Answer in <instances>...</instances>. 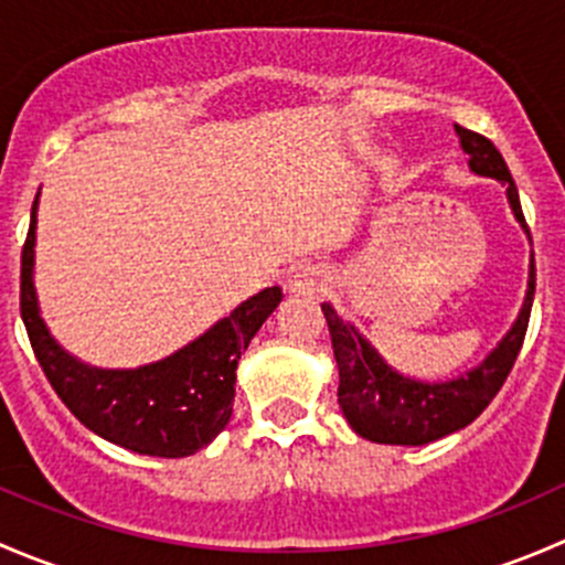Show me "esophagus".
I'll list each match as a JSON object with an SVG mask.
<instances>
[{"instance_id":"34e87169","label":"esophagus","mask_w":565,"mask_h":565,"mask_svg":"<svg viewBox=\"0 0 565 565\" xmlns=\"http://www.w3.org/2000/svg\"><path fill=\"white\" fill-rule=\"evenodd\" d=\"M324 281H328V276H324L322 267L317 265H303L298 267V270L292 273V278H289V295H317L324 289Z\"/></svg>"}]
</instances>
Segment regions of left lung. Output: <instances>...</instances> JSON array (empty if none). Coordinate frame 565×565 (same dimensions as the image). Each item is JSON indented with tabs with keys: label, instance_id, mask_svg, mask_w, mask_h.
<instances>
[{
	"label": "left lung",
	"instance_id": "1",
	"mask_svg": "<svg viewBox=\"0 0 565 565\" xmlns=\"http://www.w3.org/2000/svg\"><path fill=\"white\" fill-rule=\"evenodd\" d=\"M457 136L461 150L470 158L467 163H470L472 172L494 177L500 185H505V196L514 210V218L530 235L525 215H522L520 191H516L514 177H511L498 147L487 136L472 134L461 125H457ZM533 295L535 262L530 259L527 295L516 322L511 324L503 341L483 358V363H478L476 369H470L457 380H448V383H420V380L398 374L358 333L355 324L344 322L330 303H322L330 341H333V355L339 363V404L347 424L355 429V435L372 443H383V446H426V443H435L440 437L465 429L489 407V402L498 396L505 377L514 369L527 333Z\"/></svg>",
	"mask_w": 565,
	"mask_h": 565
}]
</instances>
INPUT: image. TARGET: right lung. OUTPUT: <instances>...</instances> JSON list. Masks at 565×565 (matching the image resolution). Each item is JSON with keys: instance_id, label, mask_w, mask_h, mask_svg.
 <instances>
[{"instance_id": "right-lung-1", "label": "right lung", "mask_w": 565, "mask_h": 565, "mask_svg": "<svg viewBox=\"0 0 565 565\" xmlns=\"http://www.w3.org/2000/svg\"><path fill=\"white\" fill-rule=\"evenodd\" d=\"M35 226L38 199L21 250V319L40 369L65 407L98 437L147 457H191L213 443L232 418L237 361L278 306L281 289H262L163 361L139 369H95L67 355L40 317L32 281Z\"/></svg>"}]
</instances>
